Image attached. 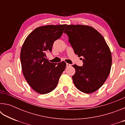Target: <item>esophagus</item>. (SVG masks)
I'll return each mask as SVG.
<instances>
[{
  "label": "esophagus",
  "instance_id": "obj_1",
  "mask_svg": "<svg viewBox=\"0 0 125 125\" xmlns=\"http://www.w3.org/2000/svg\"><path fill=\"white\" fill-rule=\"evenodd\" d=\"M71 66H72V64H69V63H67V64H66V67H67V68L70 67H71Z\"/></svg>",
  "mask_w": 125,
  "mask_h": 125
}]
</instances>
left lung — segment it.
<instances>
[{
  "label": "left lung",
  "mask_w": 125,
  "mask_h": 125,
  "mask_svg": "<svg viewBox=\"0 0 125 125\" xmlns=\"http://www.w3.org/2000/svg\"><path fill=\"white\" fill-rule=\"evenodd\" d=\"M75 54L83 57V67L73 65V83L78 90L90 94L98 90L110 72L112 56L104 38L88 25H69L64 30Z\"/></svg>",
  "instance_id": "obj_1"
}]
</instances>
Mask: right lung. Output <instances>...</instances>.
<instances>
[{
  "label": "right lung",
  "mask_w": 125,
  "mask_h": 125,
  "mask_svg": "<svg viewBox=\"0 0 125 125\" xmlns=\"http://www.w3.org/2000/svg\"><path fill=\"white\" fill-rule=\"evenodd\" d=\"M66 25H48L36 28L27 36L20 52L23 75L36 92L45 94L53 90L66 67V63L49 62L46 53L52 51Z\"/></svg>",
  "instance_id": "obj_1"
}]
</instances>
